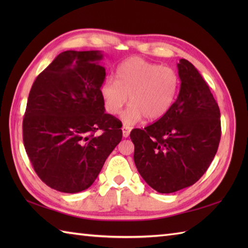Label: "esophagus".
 <instances>
[{"label":"esophagus","mask_w":248,"mask_h":248,"mask_svg":"<svg viewBox=\"0 0 248 248\" xmlns=\"http://www.w3.org/2000/svg\"><path fill=\"white\" fill-rule=\"evenodd\" d=\"M130 131H131L130 127H128V125H124V127H123L124 138H128V136L130 135Z\"/></svg>","instance_id":"1"}]
</instances>
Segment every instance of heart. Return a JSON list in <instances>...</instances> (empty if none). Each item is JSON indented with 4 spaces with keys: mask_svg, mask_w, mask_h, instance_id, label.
<instances>
[{
    "mask_svg": "<svg viewBox=\"0 0 248 248\" xmlns=\"http://www.w3.org/2000/svg\"><path fill=\"white\" fill-rule=\"evenodd\" d=\"M180 78L171 67L161 66L140 57H131L120 64L116 80L108 78L101 86L104 108L117 115L128 101L130 107L123 114L125 125L146 117L159 120L170 112L176 101Z\"/></svg>",
    "mask_w": 248,
    "mask_h": 248,
    "instance_id": "b5f03b06",
    "label": "heart"
}]
</instances>
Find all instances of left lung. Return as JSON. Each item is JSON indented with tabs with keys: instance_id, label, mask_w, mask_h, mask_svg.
Wrapping results in <instances>:
<instances>
[{
	"instance_id": "8db88e82",
	"label": "left lung",
	"mask_w": 248,
	"mask_h": 248,
	"mask_svg": "<svg viewBox=\"0 0 248 248\" xmlns=\"http://www.w3.org/2000/svg\"><path fill=\"white\" fill-rule=\"evenodd\" d=\"M178 67V98L164 117L134 129V163L156 192L170 194L193 186L211 164L220 140V113L207 83L188 61Z\"/></svg>"
}]
</instances>
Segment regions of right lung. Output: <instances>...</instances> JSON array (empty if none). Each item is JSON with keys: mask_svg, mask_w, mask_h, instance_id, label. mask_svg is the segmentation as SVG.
Returning <instances> with one entry per match:
<instances>
[{"mask_svg": "<svg viewBox=\"0 0 248 248\" xmlns=\"http://www.w3.org/2000/svg\"><path fill=\"white\" fill-rule=\"evenodd\" d=\"M100 51H65L36 78L23 118V143L46 186L62 193L88 188L123 139L105 113ZM98 129L101 135H96Z\"/></svg>", "mask_w": 248, "mask_h": 248, "instance_id": "right-lung-1", "label": "right lung"}]
</instances>
